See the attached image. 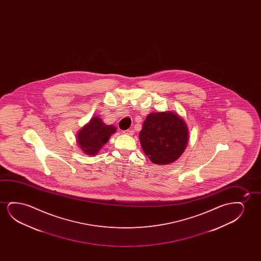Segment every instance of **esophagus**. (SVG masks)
Listing matches in <instances>:
<instances>
[{
	"mask_svg": "<svg viewBox=\"0 0 261 261\" xmlns=\"http://www.w3.org/2000/svg\"><path fill=\"white\" fill-rule=\"evenodd\" d=\"M123 133L125 134V135H127V136H133L134 135V131H133L132 129H127V130L123 131Z\"/></svg>",
	"mask_w": 261,
	"mask_h": 261,
	"instance_id": "34e87169",
	"label": "esophagus"
}]
</instances>
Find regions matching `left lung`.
Masks as SVG:
<instances>
[{"label":"left lung","mask_w":261,"mask_h":261,"mask_svg":"<svg viewBox=\"0 0 261 261\" xmlns=\"http://www.w3.org/2000/svg\"><path fill=\"white\" fill-rule=\"evenodd\" d=\"M144 153L154 164L176 161L186 149L188 130L186 122L173 112L150 113L139 135Z\"/></svg>","instance_id":"obj_1"}]
</instances>
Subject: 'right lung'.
I'll return each instance as SVG.
<instances>
[{"label":"right lung","mask_w":261,"mask_h":261,"mask_svg":"<svg viewBox=\"0 0 261 261\" xmlns=\"http://www.w3.org/2000/svg\"><path fill=\"white\" fill-rule=\"evenodd\" d=\"M115 132L114 125H105L99 117H94L79 133L77 143L85 153L95 155Z\"/></svg>","instance_id":"add662e5"}]
</instances>
